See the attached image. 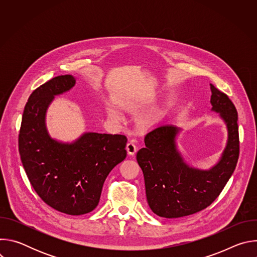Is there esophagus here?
Instances as JSON below:
<instances>
[{
  "mask_svg": "<svg viewBox=\"0 0 257 257\" xmlns=\"http://www.w3.org/2000/svg\"><path fill=\"white\" fill-rule=\"evenodd\" d=\"M126 151H127V154H128L129 156H134V155L136 154V152H137L136 145H135L133 142L127 143V145H126Z\"/></svg>",
  "mask_w": 257,
  "mask_h": 257,
  "instance_id": "1",
  "label": "esophagus"
}]
</instances>
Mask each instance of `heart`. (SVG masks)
Returning a JSON list of instances; mask_svg holds the SVG:
<instances>
[{"label":"heart","instance_id":"obj_1","mask_svg":"<svg viewBox=\"0 0 257 257\" xmlns=\"http://www.w3.org/2000/svg\"><path fill=\"white\" fill-rule=\"evenodd\" d=\"M106 114H107V116H108V117L114 118V113L111 111V109H107V111H106ZM152 124H153V120H152L151 118H144L143 120H141V121L139 122V125H140L142 128L149 127V126H150V125H152Z\"/></svg>","mask_w":257,"mask_h":257}]
</instances>
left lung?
<instances>
[{
    "label": "left lung",
    "mask_w": 257,
    "mask_h": 257,
    "mask_svg": "<svg viewBox=\"0 0 257 257\" xmlns=\"http://www.w3.org/2000/svg\"><path fill=\"white\" fill-rule=\"evenodd\" d=\"M211 112L219 114L228 132L218 161L207 170L190 166L178 148L182 129L163 126L144 138L137 163L142 170L146 199L159 216L176 218L198 212L219 195L236 168L239 158L238 113L227 94L210 84Z\"/></svg>",
    "instance_id": "8db88e82"
}]
</instances>
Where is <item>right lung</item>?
I'll return each mask as SVG.
<instances>
[{
    "label": "right lung",
    "mask_w": 257,
    "mask_h": 257,
    "mask_svg": "<svg viewBox=\"0 0 257 257\" xmlns=\"http://www.w3.org/2000/svg\"><path fill=\"white\" fill-rule=\"evenodd\" d=\"M75 83L74 76L61 75L36 88L24 107L19 133V154L33 189L48 205L70 215L97 206L105 178L127 155L124 135L84 132L72 142L51 136L48 108Z\"/></svg>",
    "instance_id": "right-lung-1"
}]
</instances>
